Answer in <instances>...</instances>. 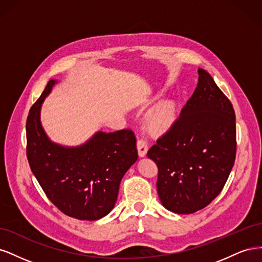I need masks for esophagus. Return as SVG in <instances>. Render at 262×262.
<instances>
[{
    "label": "esophagus",
    "mask_w": 262,
    "mask_h": 262,
    "mask_svg": "<svg viewBox=\"0 0 262 262\" xmlns=\"http://www.w3.org/2000/svg\"><path fill=\"white\" fill-rule=\"evenodd\" d=\"M137 146H138L139 156L140 157H144L146 155V153H147V149H148L147 142L145 140H143V139H140V140H138Z\"/></svg>",
    "instance_id": "34e87169"
}]
</instances>
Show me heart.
Masks as SVG:
<instances>
[{"mask_svg":"<svg viewBox=\"0 0 262 262\" xmlns=\"http://www.w3.org/2000/svg\"><path fill=\"white\" fill-rule=\"evenodd\" d=\"M176 121V107L171 101H162L146 116L148 131L155 134L167 132Z\"/></svg>","mask_w":262,"mask_h":262,"instance_id":"heart-1","label":"heart"}]
</instances>
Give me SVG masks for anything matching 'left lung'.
<instances>
[{"label":"left lung","instance_id":"obj_1","mask_svg":"<svg viewBox=\"0 0 262 262\" xmlns=\"http://www.w3.org/2000/svg\"><path fill=\"white\" fill-rule=\"evenodd\" d=\"M198 73L194 93L179 118L147 152L158 167L160 200L178 214L194 213L215 199L236 155L233 105L207 71Z\"/></svg>","mask_w":262,"mask_h":262}]
</instances>
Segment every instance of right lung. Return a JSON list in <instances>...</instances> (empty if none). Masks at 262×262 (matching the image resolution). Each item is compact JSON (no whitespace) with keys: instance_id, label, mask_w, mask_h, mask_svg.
<instances>
[{"instance_id":"right-lung-1","label":"right lung","mask_w":262,"mask_h":262,"mask_svg":"<svg viewBox=\"0 0 262 262\" xmlns=\"http://www.w3.org/2000/svg\"><path fill=\"white\" fill-rule=\"evenodd\" d=\"M57 80H50L29 110L27 158L48 199L66 215L83 221L106 216L115 207L124 173L138 160L137 140L129 129L98 131L78 146L54 143L40 120L42 102Z\"/></svg>"}]
</instances>
